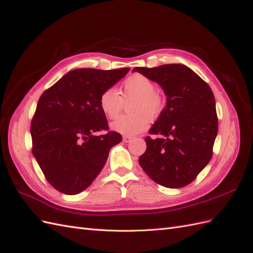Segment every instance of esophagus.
Here are the masks:
<instances>
[{"instance_id":"esophagus-1","label":"esophagus","mask_w":253,"mask_h":253,"mask_svg":"<svg viewBox=\"0 0 253 253\" xmlns=\"http://www.w3.org/2000/svg\"><path fill=\"white\" fill-rule=\"evenodd\" d=\"M132 139H133L132 137H129V136H124V137H122V140H124V142H126V143L132 141Z\"/></svg>"}]
</instances>
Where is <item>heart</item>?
<instances>
[{
	"instance_id": "heart-1",
	"label": "heart",
	"mask_w": 253,
	"mask_h": 253,
	"mask_svg": "<svg viewBox=\"0 0 253 253\" xmlns=\"http://www.w3.org/2000/svg\"><path fill=\"white\" fill-rule=\"evenodd\" d=\"M155 90L156 85L152 80L141 74H133L122 84L121 97L114 88L105 89L99 97V106L105 117L114 119L121 113L124 101L134 99L129 106L133 115L118 118L111 126L125 136H135L145 131L149 119H155L163 111V98Z\"/></svg>"
}]
</instances>
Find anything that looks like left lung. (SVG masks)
<instances>
[{
	"label": "left lung",
	"mask_w": 253,
	"mask_h": 253,
	"mask_svg": "<svg viewBox=\"0 0 253 253\" xmlns=\"http://www.w3.org/2000/svg\"><path fill=\"white\" fill-rule=\"evenodd\" d=\"M133 72L159 84L167 95L166 108L149 132L162 137H145L147 150L139 157V165L159 185L185 187L209 164L213 154L218 121L212 90L182 64L135 67Z\"/></svg>",
	"instance_id": "left-lung-1"
}]
</instances>
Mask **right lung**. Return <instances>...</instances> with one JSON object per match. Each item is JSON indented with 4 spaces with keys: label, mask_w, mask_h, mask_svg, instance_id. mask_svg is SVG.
I'll list each match as a JSON object with an SVG mask.
<instances>
[{
    "label": "right lung",
    "mask_w": 253,
    "mask_h": 253,
    "mask_svg": "<svg viewBox=\"0 0 253 253\" xmlns=\"http://www.w3.org/2000/svg\"><path fill=\"white\" fill-rule=\"evenodd\" d=\"M129 68H78L65 74L41 95L30 126L33 154L45 178L67 195L85 190L100 173L110 150L121 141L108 131L99 97Z\"/></svg>",
    "instance_id": "obj_1"
}]
</instances>
